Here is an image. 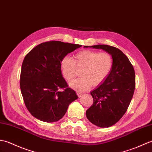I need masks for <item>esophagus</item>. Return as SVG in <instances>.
I'll return each instance as SVG.
<instances>
[{"label": "esophagus", "instance_id": "34e87169", "mask_svg": "<svg viewBox=\"0 0 152 152\" xmlns=\"http://www.w3.org/2000/svg\"><path fill=\"white\" fill-rule=\"evenodd\" d=\"M77 96H78L79 97H80V96H82L83 93L80 92H79V91H77Z\"/></svg>", "mask_w": 152, "mask_h": 152}]
</instances>
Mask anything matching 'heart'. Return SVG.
Returning <instances> with one entry per match:
<instances>
[{
    "instance_id": "obj_1",
    "label": "heart",
    "mask_w": 152,
    "mask_h": 152,
    "mask_svg": "<svg viewBox=\"0 0 152 152\" xmlns=\"http://www.w3.org/2000/svg\"><path fill=\"white\" fill-rule=\"evenodd\" d=\"M60 70L67 81H72L77 75V69L83 67V77L70 83L72 88L84 91L92 85L102 84L109 75L113 67V58L108 52L82 50L74 56V60L68 56L63 57L60 62Z\"/></svg>"
}]
</instances>
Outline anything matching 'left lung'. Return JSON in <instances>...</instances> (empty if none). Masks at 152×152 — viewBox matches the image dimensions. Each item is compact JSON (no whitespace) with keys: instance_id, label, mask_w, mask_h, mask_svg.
Masks as SVG:
<instances>
[{"instance_id":"obj_1","label":"left lung","mask_w":152,"mask_h":152,"mask_svg":"<svg viewBox=\"0 0 152 152\" xmlns=\"http://www.w3.org/2000/svg\"><path fill=\"white\" fill-rule=\"evenodd\" d=\"M90 48L103 49L113 58L112 71L103 83L91 92L94 102L86 112L91 123L109 127L118 122L128 109L135 88V73L129 60L119 49L108 45Z\"/></svg>"}]
</instances>
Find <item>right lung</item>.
Returning a JSON list of instances; mask_svg holds the SVG:
<instances>
[{
	"label": "right lung",
	"instance_id": "1",
	"mask_svg": "<svg viewBox=\"0 0 152 152\" xmlns=\"http://www.w3.org/2000/svg\"><path fill=\"white\" fill-rule=\"evenodd\" d=\"M82 45L49 41L34 48L25 57L20 88L26 107L45 122H55L65 115L69 104L78 98L63 78L60 62Z\"/></svg>",
	"mask_w": 152,
	"mask_h": 152
}]
</instances>
